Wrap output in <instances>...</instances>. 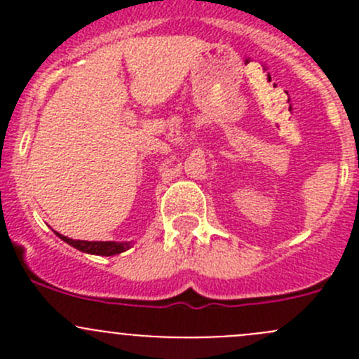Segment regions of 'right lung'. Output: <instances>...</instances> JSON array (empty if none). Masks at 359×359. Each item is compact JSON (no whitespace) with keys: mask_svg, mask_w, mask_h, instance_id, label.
<instances>
[{"mask_svg":"<svg viewBox=\"0 0 359 359\" xmlns=\"http://www.w3.org/2000/svg\"><path fill=\"white\" fill-rule=\"evenodd\" d=\"M57 236L62 241H66L67 245L74 247L79 252L90 253V255H102V257H111L118 255V253L126 252L132 247V241H79V240H71V238L62 236V234L57 233Z\"/></svg>","mask_w":359,"mask_h":359,"instance_id":"right-lung-1","label":"right lung"}]
</instances>
